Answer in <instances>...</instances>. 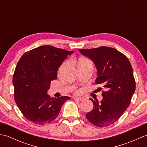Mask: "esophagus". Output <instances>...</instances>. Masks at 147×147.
<instances>
[{
  "label": "esophagus",
  "instance_id": "1",
  "mask_svg": "<svg viewBox=\"0 0 147 147\" xmlns=\"http://www.w3.org/2000/svg\"><path fill=\"white\" fill-rule=\"evenodd\" d=\"M74 98L76 100H78V101L83 100V98H82V97H74Z\"/></svg>",
  "mask_w": 147,
  "mask_h": 147
}]
</instances>
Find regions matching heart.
Instances as JSON below:
<instances>
[{"label": "heart", "instance_id": "heart-1", "mask_svg": "<svg viewBox=\"0 0 147 147\" xmlns=\"http://www.w3.org/2000/svg\"><path fill=\"white\" fill-rule=\"evenodd\" d=\"M83 62H90V61H88V60H86V59H81L80 61H78V64H80L81 63H83ZM67 65H68V62H64V63L61 65L60 68H59V71H62V70H63L64 69L65 67H66Z\"/></svg>", "mask_w": 147, "mask_h": 147}]
</instances>
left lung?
I'll return each instance as SVG.
<instances>
[{"mask_svg": "<svg viewBox=\"0 0 147 147\" xmlns=\"http://www.w3.org/2000/svg\"><path fill=\"white\" fill-rule=\"evenodd\" d=\"M79 51L94 63L97 71L95 82L102 84L106 90L100 102L90 98L93 109L86 117L98 127L110 126L126 110L135 93L136 83L131 65L126 55L108 47Z\"/></svg>", "mask_w": 147, "mask_h": 147, "instance_id": "1", "label": "left lung"}]
</instances>
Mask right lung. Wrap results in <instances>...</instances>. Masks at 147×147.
<instances>
[{
  "mask_svg": "<svg viewBox=\"0 0 147 147\" xmlns=\"http://www.w3.org/2000/svg\"><path fill=\"white\" fill-rule=\"evenodd\" d=\"M68 51L51 45L40 46L21 56L14 73V99L21 113L38 125L51 123L57 117L66 96L51 98L47 92L51 82L68 55Z\"/></svg>",
  "mask_w": 147,
  "mask_h": 147,
  "instance_id": "add662e5",
  "label": "right lung"
}]
</instances>
